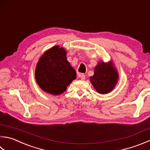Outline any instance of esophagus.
Returning a JSON list of instances; mask_svg holds the SVG:
<instances>
[{"label": "esophagus", "mask_w": 150, "mask_h": 150, "mask_svg": "<svg viewBox=\"0 0 150 150\" xmlns=\"http://www.w3.org/2000/svg\"><path fill=\"white\" fill-rule=\"evenodd\" d=\"M78 76L79 77H81V80H84L85 79V75L84 74H83V73H78Z\"/></svg>", "instance_id": "esophagus-1"}]
</instances>
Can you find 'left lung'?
Wrapping results in <instances>:
<instances>
[{"instance_id": "obj_1", "label": "left lung", "mask_w": 150, "mask_h": 150, "mask_svg": "<svg viewBox=\"0 0 150 150\" xmlns=\"http://www.w3.org/2000/svg\"><path fill=\"white\" fill-rule=\"evenodd\" d=\"M97 92L105 94L112 91L118 82V74L111 62H99L94 68V75L90 78Z\"/></svg>"}]
</instances>
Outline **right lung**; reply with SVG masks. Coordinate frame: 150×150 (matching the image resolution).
<instances>
[{
  "label": "right lung",
  "instance_id": "obj_1",
  "mask_svg": "<svg viewBox=\"0 0 150 150\" xmlns=\"http://www.w3.org/2000/svg\"><path fill=\"white\" fill-rule=\"evenodd\" d=\"M35 77L45 92L59 95L77 77L75 70L67 60L66 51L54 46L44 52L37 64Z\"/></svg>",
  "mask_w": 150,
  "mask_h": 150
}]
</instances>
